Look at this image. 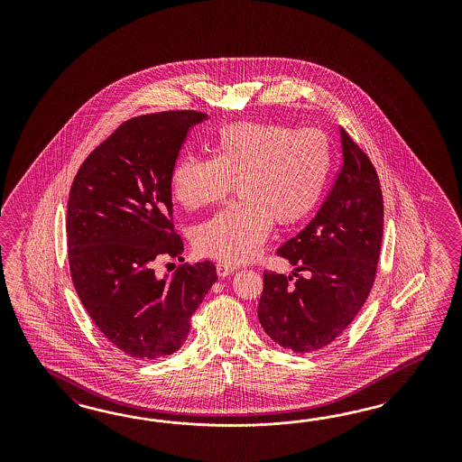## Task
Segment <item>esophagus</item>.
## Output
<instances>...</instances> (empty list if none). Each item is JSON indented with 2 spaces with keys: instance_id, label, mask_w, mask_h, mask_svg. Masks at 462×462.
<instances>
[{
  "instance_id": "34e87169",
  "label": "esophagus",
  "mask_w": 462,
  "mask_h": 462,
  "mask_svg": "<svg viewBox=\"0 0 462 462\" xmlns=\"http://www.w3.org/2000/svg\"><path fill=\"white\" fill-rule=\"evenodd\" d=\"M234 271H236V267L230 266V264H225V263H218V264H217V274H218L220 278L230 276Z\"/></svg>"
}]
</instances>
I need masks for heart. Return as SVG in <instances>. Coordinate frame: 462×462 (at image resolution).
Wrapping results in <instances>:
<instances>
[{"label":"heart","mask_w":462,"mask_h":462,"mask_svg":"<svg viewBox=\"0 0 462 462\" xmlns=\"http://www.w3.org/2000/svg\"><path fill=\"white\" fill-rule=\"evenodd\" d=\"M332 169V147L322 130L284 124L224 125L211 157L182 155L171 169V191L186 210L224 201L236 182L240 201L196 226V249L237 266L252 261L273 222L300 224L319 205Z\"/></svg>","instance_id":"obj_1"}]
</instances>
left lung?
Returning a JSON list of instances; mask_svg holds the SVG:
<instances>
[{"label": "left lung", "mask_w": 462, "mask_h": 462, "mask_svg": "<svg viewBox=\"0 0 462 462\" xmlns=\"http://www.w3.org/2000/svg\"><path fill=\"white\" fill-rule=\"evenodd\" d=\"M344 164L315 218L280 247L293 274L264 273L257 317L284 349L311 352L334 342L369 296L383 238L376 169L340 128ZM308 270V279L298 277ZM295 281H292V276Z\"/></svg>", "instance_id": "left-lung-1"}]
</instances>
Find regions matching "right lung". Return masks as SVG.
<instances>
[{
    "instance_id": "right-lung-1",
    "label": "right lung",
    "mask_w": 462,
    "mask_h": 462,
    "mask_svg": "<svg viewBox=\"0 0 462 462\" xmlns=\"http://www.w3.org/2000/svg\"><path fill=\"white\" fill-rule=\"evenodd\" d=\"M191 110L142 115L118 126L86 157L68 203V247L76 293L113 346L137 359L171 356L217 281L210 261L159 278V255L184 247L172 225L171 169L191 126Z\"/></svg>"
}]
</instances>
